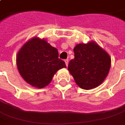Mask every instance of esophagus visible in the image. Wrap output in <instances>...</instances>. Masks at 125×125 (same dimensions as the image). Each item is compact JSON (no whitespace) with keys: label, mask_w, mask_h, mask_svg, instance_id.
<instances>
[{"label":"esophagus","mask_w":125,"mask_h":125,"mask_svg":"<svg viewBox=\"0 0 125 125\" xmlns=\"http://www.w3.org/2000/svg\"><path fill=\"white\" fill-rule=\"evenodd\" d=\"M65 65H66V66H68V63H69V60H68V59H67V60H65Z\"/></svg>","instance_id":"34e87169"}]
</instances>
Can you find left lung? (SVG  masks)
Masks as SVG:
<instances>
[{
  "label": "left lung",
  "instance_id": "left-lung-1",
  "mask_svg": "<svg viewBox=\"0 0 125 125\" xmlns=\"http://www.w3.org/2000/svg\"><path fill=\"white\" fill-rule=\"evenodd\" d=\"M73 52L74 59L69 63L68 71L76 84L84 90L100 86L110 71L109 54L93 41L76 45Z\"/></svg>",
  "mask_w": 125,
  "mask_h": 125
}]
</instances>
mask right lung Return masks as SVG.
Wrapping results in <instances>:
<instances>
[{
  "instance_id": "right-lung-1",
  "label": "right lung",
  "mask_w": 125,
  "mask_h": 125,
  "mask_svg": "<svg viewBox=\"0 0 125 125\" xmlns=\"http://www.w3.org/2000/svg\"><path fill=\"white\" fill-rule=\"evenodd\" d=\"M58 51L45 39L35 37L19 49L17 55L18 70L24 80L37 88H43L51 82L55 73L65 62L58 58Z\"/></svg>"
}]
</instances>
